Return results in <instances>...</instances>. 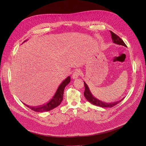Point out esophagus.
Returning <instances> with one entry per match:
<instances>
[{
  "label": "esophagus",
  "instance_id": "esophagus-1",
  "mask_svg": "<svg viewBox=\"0 0 146 146\" xmlns=\"http://www.w3.org/2000/svg\"><path fill=\"white\" fill-rule=\"evenodd\" d=\"M81 72L80 70H76L73 72V73L72 74V78L73 79H76L77 78H78L81 75Z\"/></svg>",
  "mask_w": 146,
  "mask_h": 146
}]
</instances>
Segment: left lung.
Instances as JSON below:
<instances>
[{
    "instance_id": "1",
    "label": "left lung",
    "mask_w": 146,
    "mask_h": 146,
    "mask_svg": "<svg viewBox=\"0 0 146 146\" xmlns=\"http://www.w3.org/2000/svg\"><path fill=\"white\" fill-rule=\"evenodd\" d=\"M110 33L111 35V38H112V40H113L114 43L117 44L118 45H121V46H125L127 47V45L125 44L123 41L118 36H117L116 34H115L114 33H113L111 31H110ZM84 87H85V91L84 92V96L86 97V99L88 102H90L91 103L93 104L94 105L100 106L102 108H112V107L115 106L116 105H117L118 103L121 102V101H122L124 99V98H123L121 100H119V101H117V102H115L114 103H107L102 102L101 100L96 99L92 95L87 84L84 81Z\"/></svg>"
}]
</instances>
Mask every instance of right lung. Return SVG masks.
Here are the masks:
<instances>
[{
  "mask_svg": "<svg viewBox=\"0 0 146 146\" xmlns=\"http://www.w3.org/2000/svg\"><path fill=\"white\" fill-rule=\"evenodd\" d=\"M26 41V40H25ZM70 81V77H68L63 82H62L61 84L58 87L55 95L51 98V99L47 102L45 105L40 106L38 107H31L27 105H25L28 108L31 109L32 110L36 112H44L48 111L53 109L58 106L61 102L63 100L64 97V92L65 87L69 84Z\"/></svg>",
  "mask_w": 146,
  "mask_h": 146,
  "instance_id": "add662e5",
  "label": "right lung"
}]
</instances>
